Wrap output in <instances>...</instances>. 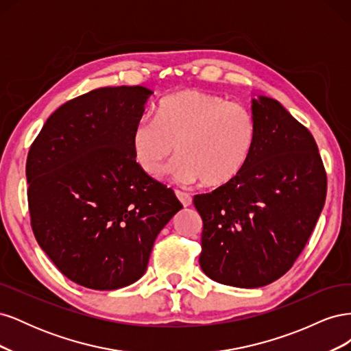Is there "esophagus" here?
<instances>
[{"instance_id":"esophagus-1","label":"esophagus","mask_w":351,"mask_h":351,"mask_svg":"<svg viewBox=\"0 0 351 351\" xmlns=\"http://www.w3.org/2000/svg\"><path fill=\"white\" fill-rule=\"evenodd\" d=\"M176 196H177V199H178L180 202H182V205H183L184 208L192 205V196H190V195H187V193H184V192H180V190H176Z\"/></svg>"}]
</instances>
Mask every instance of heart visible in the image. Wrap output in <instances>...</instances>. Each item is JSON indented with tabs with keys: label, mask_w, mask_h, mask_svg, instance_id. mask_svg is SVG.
<instances>
[{
	"label": "heart",
	"mask_w": 351,
	"mask_h": 351,
	"mask_svg": "<svg viewBox=\"0 0 351 351\" xmlns=\"http://www.w3.org/2000/svg\"><path fill=\"white\" fill-rule=\"evenodd\" d=\"M256 133L254 117L244 105L199 89H182L159 101L155 120L136 123L132 151L151 177L161 174L177 152L169 174L178 184L202 180L206 186H222L249 162Z\"/></svg>",
	"instance_id": "b5f03b06"
}]
</instances>
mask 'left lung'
<instances>
[{"mask_svg": "<svg viewBox=\"0 0 351 351\" xmlns=\"http://www.w3.org/2000/svg\"><path fill=\"white\" fill-rule=\"evenodd\" d=\"M256 142L232 182L196 195L200 268L217 282L256 289L299 258L325 205L326 174L311 132L277 101L252 98Z\"/></svg>", "mask_w": 351, "mask_h": 351, "instance_id": "8db88e82", "label": "left lung"}]
</instances>
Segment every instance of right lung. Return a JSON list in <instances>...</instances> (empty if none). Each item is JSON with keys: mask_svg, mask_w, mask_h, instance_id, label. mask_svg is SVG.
<instances>
[{"mask_svg": "<svg viewBox=\"0 0 351 351\" xmlns=\"http://www.w3.org/2000/svg\"><path fill=\"white\" fill-rule=\"evenodd\" d=\"M154 92L95 89L49 115L26 162L36 241L69 280L117 290L145 274L156 236L183 208L137 165L132 132Z\"/></svg>", "mask_w": 351, "mask_h": 351, "instance_id": "obj_1", "label": "right lung"}]
</instances>
